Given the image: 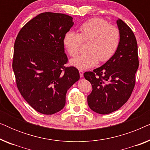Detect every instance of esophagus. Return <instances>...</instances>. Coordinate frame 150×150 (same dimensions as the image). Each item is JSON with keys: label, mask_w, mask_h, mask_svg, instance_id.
<instances>
[{"label": "esophagus", "mask_w": 150, "mask_h": 150, "mask_svg": "<svg viewBox=\"0 0 150 150\" xmlns=\"http://www.w3.org/2000/svg\"><path fill=\"white\" fill-rule=\"evenodd\" d=\"M83 73L84 71L83 70H79V74H80V76H81V78L83 76Z\"/></svg>", "instance_id": "obj_1"}]
</instances>
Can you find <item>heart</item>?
<instances>
[{
  "instance_id": "heart-1",
  "label": "heart",
  "mask_w": 150,
  "mask_h": 150,
  "mask_svg": "<svg viewBox=\"0 0 150 150\" xmlns=\"http://www.w3.org/2000/svg\"><path fill=\"white\" fill-rule=\"evenodd\" d=\"M80 33L67 31L63 38V44L69 56L76 57L83 42H87V53L71 60L77 68L86 69L97 64L106 62L115 54L120 43L119 28L106 20L94 18L86 21L79 27Z\"/></svg>"
}]
</instances>
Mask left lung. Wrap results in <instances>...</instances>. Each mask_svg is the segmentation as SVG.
<instances>
[{"label": "left lung", "instance_id": "obj_1", "mask_svg": "<svg viewBox=\"0 0 150 150\" xmlns=\"http://www.w3.org/2000/svg\"><path fill=\"white\" fill-rule=\"evenodd\" d=\"M117 24L121 38L116 53L102 66L84 73L93 88L87 97L88 105L102 115L115 111L128 101L134 89L139 65L134 33L122 20Z\"/></svg>", "mask_w": 150, "mask_h": 150}]
</instances>
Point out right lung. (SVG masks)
Wrapping results in <instances>:
<instances>
[{
    "instance_id": "1",
    "label": "right lung",
    "mask_w": 150,
    "mask_h": 150,
    "mask_svg": "<svg viewBox=\"0 0 150 150\" xmlns=\"http://www.w3.org/2000/svg\"><path fill=\"white\" fill-rule=\"evenodd\" d=\"M73 18L45 12L28 21L14 43L13 67L16 85L37 111L52 115L65 104L69 88L80 79L77 68L68 62L63 38L73 26Z\"/></svg>"
}]
</instances>
